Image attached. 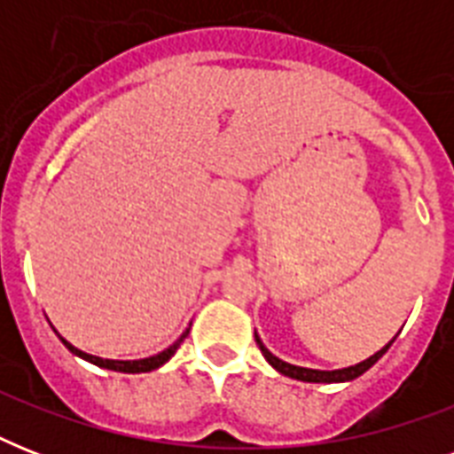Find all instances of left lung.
Returning <instances> with one entry per match:
<instances>
[{
    "instance_id": "8db88e82",
    "label": "left lung",
    "mask_w": 454,
    "mask_h": 454,
    "mask_svg": "<svg viewBox=\"0 0 454 454\" xmlns=\"http://www.w3.org/2000/svg\"><path fill=\"white\" fill-rule=\"evenodd\" d=\"M256 344H259V348H262L263 358L269 360L270 365L276 367L278 372L285 374V377H292V380H301V381H313V384H317V381H323V384H330V381H351L356 380V377H360L363 372H367L370 367L377 363V360L384 356V353L388 351V346L394 344V339L388 341L381 351H377L374 356H370L367 360H363V363H358V365H351V367H344V370H332V372H327V370H309V367H299V365H290V363H285V360L276 358L273 353L266 348V346L262 344V339H259V334H254Z\"/></svg>"
}]
</instances>
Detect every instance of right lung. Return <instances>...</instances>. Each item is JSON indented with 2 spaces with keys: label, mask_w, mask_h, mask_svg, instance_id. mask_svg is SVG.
I'll use <instances>...</instances> for the list:
<instances>
[{
  "label": "right lung",
  "mask_w": 454,
  "mask_h": 454,
  "mask_svg": "<svg viewBox=\"0 0 454 454\" xmlns=\"http://www.w3.org/2000/svg\"><path fill=\"white\" fill-rule=\"evenodd\" d=\"M188 337V330L181 334V339H176L174 344L169 346V348H164L162 353H157V356H151V358H144V360H103L98 358V356H89V353L80 351V348H74L70 341H66V339L60 337V341L70 348V353H74V356H80V358L89 360V363H94V365L98 367H106V370H115V372H127V374H137V372H151V370H157L160 365H164L167 360L176 353V348L181 346V341Z\"/></svg>",
  "instance_id": "right-lung-1"
}]
</instances>
